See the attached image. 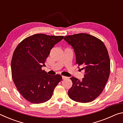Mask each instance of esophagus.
<instances>
[{
  "mask_svg": "<svg viewBox=\"0 0 123 123\" xmlns=\"http://www.w3.org/2000/svg\"><path fill=\"white\" fill-rule=\"evenodd\" d=\"M68 78V77L67 76H62V79H63V80H64V79H67Z\"/></svg>",
  "mask_w": 123,
  "mask_h": 123,
  "instance_id": "esophagus-1",
  "label": "esophagus"
}]
</instances>
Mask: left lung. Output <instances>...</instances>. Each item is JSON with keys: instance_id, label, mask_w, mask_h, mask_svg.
Returning a JSON list of instances; mask_svg holds the SVG:
<instances>
[{"instance_id": "1", "label": "left lung", "mask_w": 123, "mask_h": 123, "mask_svg": "<svg viewBox=\"0 0 123 123\" xmlns=\"http://www.w3.org/2000/svg\"><path fill=\"white\" fill-rule=\"evenodd\" d=\"M74 50L76 63L85 70L81 81L72 77L70 98L79 103H89L101 94L109 79L110 60L106 47L100 39L85 33L64 36Z\"/></svg>"}]
</instances>
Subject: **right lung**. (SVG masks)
Segmentation results:
<instances>
[{
	"label": "right lung",
	"mask_w": 123,
	"mask_h": 123,
	"mask_svg": "<svg viewBox=\"0 0 123 123\" xmlns=\"http://www.w3.org/2000/svg\"><path fill=\"white\" fill-rule=\"evenodd\" d=\"M63 38V36L35 34L23 39L14 50L11 60L12 79L20 94L30 103L49 100L62 80L60 75H48L42 67L45 66L50 50Z\"/></svg>",
	"instance_id": "1"
}]
</instances>
